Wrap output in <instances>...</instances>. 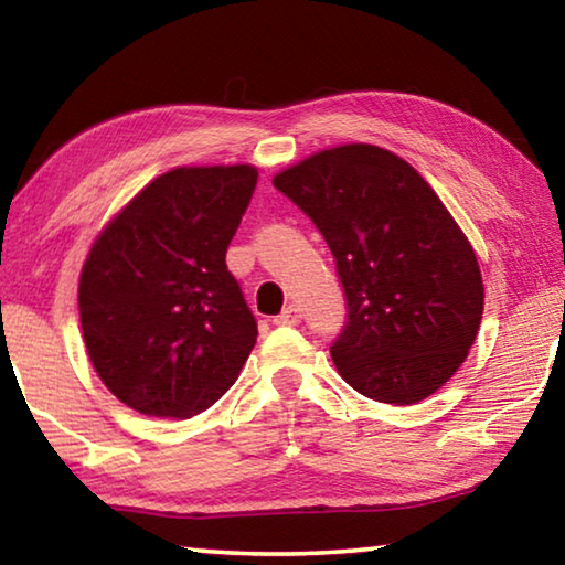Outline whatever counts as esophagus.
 Listing matches in <instances>:
<instances>
[{"instance_id": "esophagus-1", "label": "esophagus", "mask_w": 565, "mask_h": 565, "mask_svg": "<svg viewBox=\"0 0 565 565\" xmlns=\"http://www.w3.org/2000/svg\"><path fill=\"white\" fill-rule=\"evenodd\" d=\"M301 321V309L296 303H289L286 309L274 319L276 327H296Z\"/></svg>"}]
</instances>
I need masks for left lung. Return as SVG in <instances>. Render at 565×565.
Listing matches in <instances>:
<instances>
[{
    "label": "left lung",
    "instance_id": "obj_1",
    "mask_svg": "<svg viewBox=\"0 0 565 565\" xmlns=\"http://www.w3.org/2000/svg\"><path fill=\"white\" fill-rule=\"evenodd\" d=\"M327 238L347 296L331 359L351 388L418 404L451 379L483 313L476 254L404 159L374 145L323 149L274 177Z\"/></svg>",
    "mask_w": 565,
    "mask_h": 565
}]
</instances>
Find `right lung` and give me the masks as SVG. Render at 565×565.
Listing matches in <instances>:
<instances>
[{
    "label": "right lung",
    "instance_id": "1",
    "mask_svg": "<svg viewBox=\"0 0 565 565\" xmlns=\"http://www.w3.org/2000/svg\"><path fill=\"white\" fill-rule=\"evenodd\" d=\"M256 177L248 164L171 169L104 226L84 262L79 319L92 366L139 414H202L254 349L256 319L226 248Z\"/></svg>",
    "mask_w": 565,
    "mask_h": 565
}]
</instances>
